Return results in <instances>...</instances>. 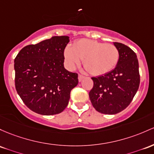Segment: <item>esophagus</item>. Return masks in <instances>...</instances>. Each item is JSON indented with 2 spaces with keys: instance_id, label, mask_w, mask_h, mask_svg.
<instances>
[{
  "instance_id": "34e87169",
  "label": "esophagus",
  "mask_w": 154,
  "mask_h": 154,
  "mask_svg": "<svg viewBox=\"0 0 154 154\" xmlns=\"http://www.w3.org/2000/svg\"><path fill=\"white\" fill-rule=\"evenodd\" d=\"M85 78V77H84L83 75H82V74H79L78 75V80H79V82H81V81L82 80V79Z\"/></svg>"
}]
</instances>
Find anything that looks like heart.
Listing matches in <instances>:
<instances>
[{"label":"heart","instance_id":"obj_1","mask_svg":"<svg viewBox=\"0 0 154 154\" xmlns=\"http://www.w3.org/2000/svg\"><path fill=\"white\" fill-rule=\"evenodd\" d=\"M64 59L73 69L83 59V66L93 75H102L112 71L119 61L120 52L115 45L96 40L82 38L64 50Z\"/></svg>","mask_w":154,"mask_h":154}]
</instances>
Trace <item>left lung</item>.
Returning a JSON list of instances; mask_svg holds the SVG:
<instances>
[{
	"instance_id": "8db88e82",
	"label": "left lung",
	"mask_w": 154,
	"mask_h": 154,
	"mask_svg": "<svg viewBox=\"0 0 154 154\" xmlns=\"http://www.w3.org/2000/svg\"><path fill=\"white\" fill-rule=\"evenodd\" d=\"M120 52L119 61L113 70L92 77L89 92L93 107L99 112L114 115L126 109L140 85L139 63L136 53L124 44L114 42Z\"/></svg>"
}]
</instances>
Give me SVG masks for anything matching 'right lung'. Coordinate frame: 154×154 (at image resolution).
<instances>
[{"mask_svg":"<svg viewBox=\"0 0 154 154\" xmlns=\"http://www.w3.org/2000/svg\"><path fill=\"white\" fill-rule=\"evenodd\" d=\"M66 36L27 45L14 59L15 88L30 110L44 116L60 113L69 104L78 74L64 68Z\"/></svg>","mask_w":154,"mask_h":154,"instance_id":"right-lung-1","label":"right lung"}]
</instances>
